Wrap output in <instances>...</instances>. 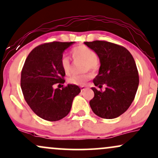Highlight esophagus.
<instances>
[{"label": "esophagus", "mask_w": 158, "mask_h": 158, "mask_svg": "<svg viewBox=\"0 0 158 158\" xmlns=\"http://www.w3.org/2000/svg\"><path fill=\"white\" fill-rule=\"evenodd\" d=\"M81 91H84V90L85 89V86H81Z\"/></svg>", "instance_id": "34e87169"}]
</instances>
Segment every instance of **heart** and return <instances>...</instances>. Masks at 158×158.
Instances as JSON below:
<instances>
[{
  "label": "heart",
  "instance_id": "obj_1",
  "mask_svg": "<svg viewBox=\"0 0 158 158\" xmlns=\"http://www.w3.org/2000/svg\"><path fill=\"white\" fill-rule=\"evenodd\" d=\"M73 58L81 59L85 61L83 66L85 70L92 69L95 71L99 67V60H98L97 54L94 51L86 46H79L75 47L72 51ZM61 69L66 74H69L71 71V63L69 58L66 56L61 57L60 61ZM91 73H87L82 75H75L71 76L68 79V83L74 85H83L91 77Z\"/></svg>",
  "mask_w": 158,
  "mask_h": 158
}]
</instances>
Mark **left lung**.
<instances>
[{
  "label": "left lung",
  "mask_w": 158,
  "mask_h": 158,
  "mask_svg": "<svg viewBox=\"0 0 158 158\" xmlns=\"http://www.w3.org/2000/svg\"><path fill=\"white\" fill-rule=\"evenodd\" d=\"M98 55L100 61L99 74L94 79L96 86L91 88L94 97L89 104L94 113L100 118L113 119L124 113L134 101L139 78L134 57L126 48L104 40L84 43Z\"/></svg>",
  "instance_id": "1"
}]
</instances>
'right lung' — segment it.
<instances>
[{
	"mask_svg": "<svg viewBox=\"0 0 158 158\" xmlns=\"http://www.w3.org/2000/svg\"><path fill=\"white\" fill-rule=\"evenodd\" d=\"M73 44L46 43L35 47L27 57L21 73V89L27 103L42 119H62L69 114L73 99L81 92L73 84L54 89V84L65 82L60 61L64 50Z\"/></svg>",
	"mask_w": 158,
	"mask_h": 158,
	"instance_id": "right-lung-1",
	"label": "right lung"
}]
</instances>
